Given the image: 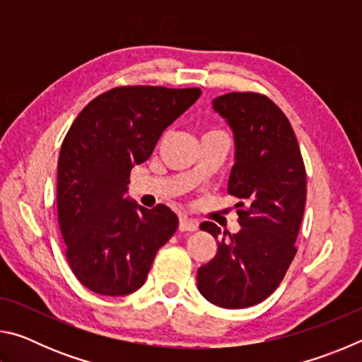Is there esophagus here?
<instances>
[{
  "instance_id": "obj_1",
  "label": "esophagus",
  "mask_w": 362,
  "mask_h": 362,
  "mask_svg": "<svg viewBox=\"0 0 362 362\" xmlns=\"http://www.w3.org/2000/svg\"><path fill=\"white\" fill-rule=\"evenodd\" d=\"M179 230L180 231H196L198 230V222L194 218H188V217H180L179 220Z\"/></svg>"
}]
</instances>
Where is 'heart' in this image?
Here are the masks:
<instances>
[{
	"mask_svg": "<svg viewBox=\"0 0 362 362\" xmlns=\"http://www.w3.org/2000/svg\"><path fill=\"white\" fill-rule=\"evenodd\" d=\"M212 132H220V131H217V129H209L206 134H212Z\"/></svg>",
	"mask_w": 362,
	"mask_h": 362,
	"instance_id": "heart-1",
	"label": "heart"
}]
</instances>
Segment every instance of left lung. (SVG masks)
<instances>
[{"label": "left lung", "mask_w": 362, "mask_h": 362, "mask_svg": "<svg viewBox=\"0 0 362 362\" xmlns=\"http://www.w3.org/2000/svg\"><path fill=\"white\" fill-rule=\"evenodd\" d=\"M214 110L235 132L236 163L228 193L240 199L241 230L201 223L217 254L198 269V289L222 308H249L276 291L297 254L306 201V170L296 134L276 103L259 93H228Z\"/></svg>", "instance_id": "obj_1"}]
</instances>
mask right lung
Listing matches in <instances>:
<instances>
[{"mask_svg": "<svg viewBox=\"0 0 362 362\" xmlns=\"http://www.w3.org/2000/svg\"><path fill=\"white\" fill-rule=\"evenodd\" d=\"M199 88L119 86L73 121L57 164V217L65 257L79 283L100 296L144 286L179 218L168 206L124 199L134 164L146 161L163 131L198 100Z\"/></svg>", "mask_w": 362, "mask_h": 362, "instance_id": "1", "label": "right lung"}]
</instances>
